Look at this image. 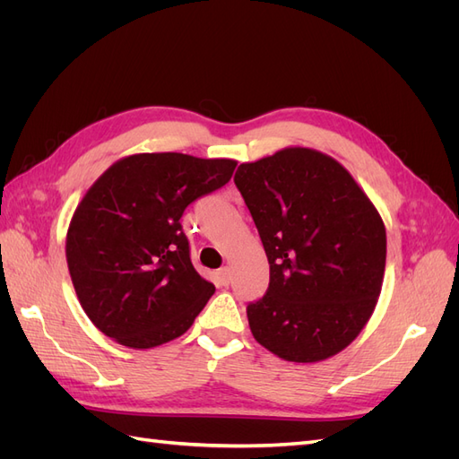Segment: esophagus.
<instances>
[{
	"label": "esophagus",
	"instance_id": "esophagus-1",
	"mask_svg": "<svg viewBox=\"0 0 459 459\" xmlns=\"http://www.w3.org/2000/svg\"><path fill=\"white\" fill-rule=\"evenodd\" d=\"M230 277H231L230 268H221V270L216 272V281H218V285H221V287H226V285L230 283Z\"/></svg>",
	"mask_w": 459,
	"mask_h": 459
}]
</instances>
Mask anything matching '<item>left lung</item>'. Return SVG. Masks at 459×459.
Masks as SVG:
<instances>
[{
    "label": "left lung",
    "mask_w": 459,
    "mask_h": 459,
    "mask_svg": "<svg viewBox=\"0 0 459 459\" xmlns=\"http://www.w3.org/2000/svg\"><path fill=\"white\" fill-rule=\"evenodd\" d=\"M270 264L266 295L247 307L255 339L287 362L346 349L377 304L386 233L342 164L307 147L243 162L233 178Z\"/></svg>",
    "instance_id": "8db88e82"
}]
</instances>
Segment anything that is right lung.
<instances>
[{"label":"right lung","mask_w":459,"mask_h":459,"mask_svg":"<svg viewBox=\"0 0 459 459\" xmlns=\"http://www.w3.org/2000/svg\"><path fill=\"white\" fill-rule=\"evenodd\" d=\"M238 162L140 152L107 169L76 206L68 272L93 325L130 349H152L191 327L214 285L189 258L186 208L230 182Z\"/></svg>","instance_id":"right-lung-1"}]
</instances>
